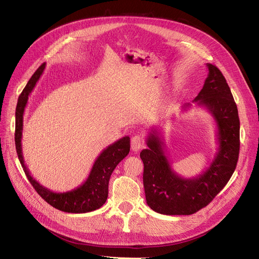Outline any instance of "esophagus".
<instances>
[{
    "instance_id": "1",
    "label": "esophagus",
    "mask_w": 259,
    "mask_h": 259,
    "mask_svg": "<svg viewBox=\"0 0 259 259\" xmlns=\"http://www.w3.org/2000/svg\"><path fill=\"white\" fill-rule=\"evenodd\" d=\"M143 145H144L143 138L140 136H134L131 140V148L134 152H137L139 149L143 147Z\"/></svg>"
}]
</instances>
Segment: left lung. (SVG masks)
Here are the masks:
<instances>
[{"instance_id": "8db88e82", "label": "left lung", "mask_w": 259, "mask_h": 259, "mask_svg": "<svg viewBox=\"0 0 259 259\" xmlns=\"http://www.w3.org/2000/svg\"><path fill=\"white\" fill-rule=\"evenodd\" d=\"M208 74L192 103L207 109L217 127V150L209 166L192 178L178 175L165 154L161 128H151L147 149L140 152L144 162L147 204L164 215H191L206 206L229 182L240 151V120L236 103L225 76L217 67L206 64ZM191 104L182 106L186 110Z\"/></svg>"}]
</instances>
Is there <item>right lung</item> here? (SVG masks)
I'll return each instance as SVG.
<instances>
[{
  "label": "right lung",
  "instance_id": "add662e5",
  "mask_svg": "<svg viewBox=\"0 0 259 259\" xmlns=\"http://www.w3.org/2000/svg\"><path fill=\"white\" fill-rule=\"evenodd\" d=\"M45 66L46 65L43 64L38 67L18 98L16 107V128H15V145H16L18 159L30 184L50 205L59 210L66 211V213H89V211L100 208L107 201L109 179H110L115 166L130 152V137H122L104 149L103 152L94 162L89 177L81 186L74 188L72 190L66 192H54L36 182L31 176L25 164V160H23L21 138L23 130V113H25L28 99L31 92L33 91L34 86L36 85V82L40 80L41 75L43 74Z\"/></svg>",
  "mask_w": 259,
  "mask_h": 259
}]
</instances>
